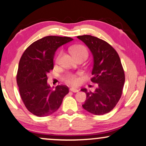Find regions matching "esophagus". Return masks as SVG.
Returning <instances> with one entry per match:
<instances>
[{"instance_id":"1","label":"esophagus","mask_w":146,"mask_h":146,"mask_svg":"<svg viewBox=\"0 0 146 146\" xmlns=\"http://www.w3.org/2000/svg\"><path fill=\"white\" fill-rule=\"evenodd\" d=\"M70 90L71 91V92H74V93H76V92H78V90H77V89H75V88H73V87L70 88Z\"/></svg>"}]
</instances>
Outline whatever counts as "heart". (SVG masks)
I'll list each match as a JSON object with an SVG mask.
<instances>
[{"label": "heart", "instance_id": "1", "mask_svg": "<svg viewBox=\"0 0 146 146\" xmlns=\"http://www.w3.org/2000/svg\"><path fill=\"white\" fill-rule=\"evenodd\" d=\"M71 52L72 55L75 58L78 57L80 56H86L88 55V51L86 48L83 45H76L73 46L71 48ZM61 55V52L59 53L56 58V62H58L60 59V56ZM79 73H67L64 76H63V80L72 85H76L79 83L80 78L78 77Z\"/></svg>", "mask_w": 146, "mask_h": 146}]
</instances>
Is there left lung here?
<instances>
[{"label": "left lung", "mask_w": 146, "mask_h": 146, "mask_svg": "<svg viewBox=\"0 0 146 146\" xmlns=\"http://www.w3.org/2000/svg\"><path fill=\"white\" fill-rule=\"evenodd\" d=\"M90 48L94 56L92 82L98 87L95 92H87L83 104L85 110L94 115H104L113 109L122 94L124 71L117 52L110 44L94 36H77Z\"/></svg>", "instance_id": "left-lung-1"}]
</instances>
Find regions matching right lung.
<instances>
[{
    "instance_id": "1",
    "label": "right lung",
    "mask_w": 146,
    "mask_h": 146,
    "mask_svg": "<svg viewBox=\"0 0 146 146\" xmlns=\"http://www.w3.org/2000/svg\"><path fill=\"white\" fill-rule=\"evenodd\" d=\"M72 40L69 37L46 36L31 44L20 58L16 76L20 95L26 108L36 116L52 114L69 93L68 87L63 85L51 90L47 74L54 68L56 49Z\"/></svg>"
}]
</instances>
